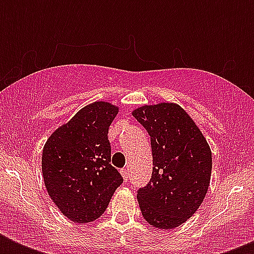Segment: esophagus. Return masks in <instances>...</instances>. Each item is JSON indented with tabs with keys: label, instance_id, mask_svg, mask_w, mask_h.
<instances>
[{
	"label": "esophagus",
	"instance_id": "34e87169",
	"mask_svg": "<svg viewBox=\"0 0 254 254\" xmlns=\"http://www.w3.org/2000/svg\"><path fill=\"white\" fill-rule=\"evenodd\" d=\"M121 174H123L124 181L127 182L129 179V171H127V169H121Z\"/></svg>",
	"mask_w": 254,
	"mask_h": 254
}]
</instances>
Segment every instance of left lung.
<instances>
[{
  "mask_svg": "<svg viewBox=\"0 0 254 254\" xmlns=\"http://www.w3.org/2000/svg\"><path fill=\"white\" fill-rule=\"evenodd\" d=\"M150 135L153 174L137 190L145 220L173 229L196 212L211 179L212 154L191 117L177 104L146 105L133 112Z\"/></svg>",
  "mask_w": 254,
  "mask_h": 254,
  "instance_id": "obj_1",
  "label": "left lung"
}]
</instances>
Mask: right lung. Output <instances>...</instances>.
Returning a JSON list of instances; mask_svg holds the SVG:
<instances>
[{
	"label": "right lung",
	"instance_id": "1",
	"mask_svg": "<svg viewBox=\"0 0 254 254\" xmlns=\"http://www.w3.org/2000/svg\"><path fill=\"white\" fill-rule=\"evenodd\" d=\"M119 108L96 101L47 139L42 171L50 197L69 220L89 223L107 209L124 182L111 165L108 129Z\"/></svg>",
	"mask_w": 254,
	"mask_h": 254
}]
</instances>
